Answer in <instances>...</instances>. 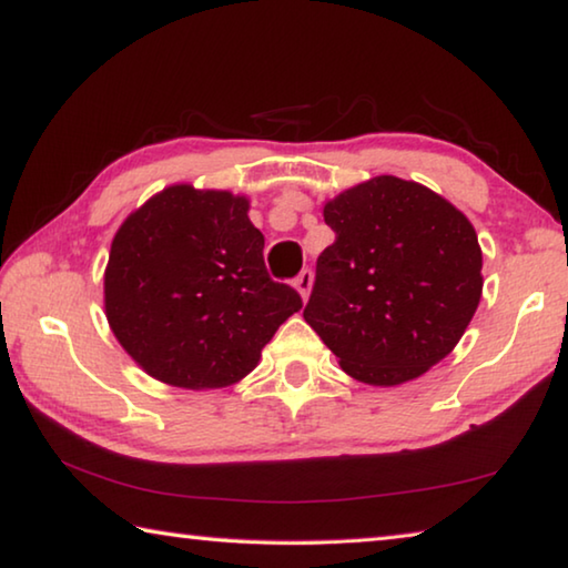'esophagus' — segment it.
<instances>
[{"label": "esophagus", "mask_w": 568, "mask_h": 568, "mask_svg": "<svg viewBox=\"0 0 568 568\" xmlns=\"http://www.w3.org/2000/svg\"><path fill=\"white\" fill-rule=\"evenodd\" d=\"M295 287H297V293H301L303 301H307V295H311V287H313V273L307 271V267L295 277Z\"/></svg>", "instance_id": "esophagus-1"}]
</instances>
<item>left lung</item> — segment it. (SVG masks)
I'll return each mask as SVG.
<instances>
[{
    "label": "left lung",
    "mask_w": 568,
    "mask_h": 568,
    "mask_svg": "<svg viewBox=\"0 0 568 568\" xmlns=\"http://www.w3.org/2000/svg\"><path fill=\"white\" fill-rule=\"evenodd\" d=\"M335 240L318 255L303 318L351 378L400 386L456 348L480 287L468 217L418 182L381 175L323 207Z\"/></svg>",
    "instance_id": "1"
}]
</instances>
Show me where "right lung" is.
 Returning <instances> with one entry per match:
<instances>
[{
	"label": "right lung",
	"instance_id": "obj_1",
	"mask_svg": "<svg viewBox=\"0 0 568 568\" xmlns=\"http://www.w3.org/2000/svg\"><path fill=\"white\" fill-rule=\"evenodd\" d=\"M245 197L172 185L124 220L104 271L110 328L148 376L190 390L245 378L303 307L263 261Z\"/></svg>",
	"mask_w": 568,
	"mask_h": 568
}]
</instances>
